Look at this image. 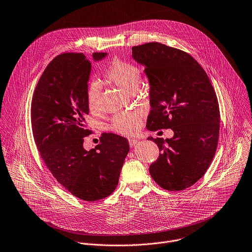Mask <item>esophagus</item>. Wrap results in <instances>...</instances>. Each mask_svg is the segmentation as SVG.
<instances>
[{
  "mask_svg": "<svg viewBox=\"0 0 252 252\" xmlns=\"http://www.w3.org/2000/svg\"><path fill=\"white\" fill-rule=\"evenodd\" d=\"M137 142H138L137 139H134V138H129L128 139V143H129L130 147H133L135 144H137Z\"/></svg>",
  "mask_w": 252,
  "mask_h": 252,
  "instance_id": "34e87169",
  "label": "esophagus"
}]
</instances>
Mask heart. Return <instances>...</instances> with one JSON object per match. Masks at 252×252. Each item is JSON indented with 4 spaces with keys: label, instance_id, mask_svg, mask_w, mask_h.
I'll use <instances>...</instances> for the list:
<instances>
[{
    "label": "heart",
    "instance_id": "obj_1",
    "mask_svg": "<svg viewBox=\"0 0 252 252\" xmlns=\"http://www.w3.org/2000/svg\"><path fill=\"white\" fill-rule=\"evenodd\" d=\"M105 78L123 90L133 93L139 86L141 72L135 64L114 60L110 63L104 72ZM101 88L98 82L89 85L86 92V102L91 114L97 115L101 111L100 102ZM143 112L140 110L125 111L117 114L112 122V128L122 134L130 135L139 130L142 126Z\"/></svg>",
    "mask_w": 252,
    "mask_h": 252
}]
</instances>
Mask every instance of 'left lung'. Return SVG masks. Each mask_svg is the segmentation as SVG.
Returning a JSON list of instances; mask_svg holds the SVG:
<instances>
[{
    "instance_id": "1",
    "label": "left lung",
    "mask_w": 252,
    "mask_h": 252,
    "mask_svg": "<svg viewBox=\"0 0 252 252\" xmlns=\"http://www.w3.org/2000/svg\"><path fill=\"white\" fill-rule=\"evenodd\" d=\"M132 58L144 65L150 83L147 129L171 128L172 138L149 137L159 147L149 167L164 189L184 190L208 170L220 131L215 90L202 66L188 53L159 42L132 47Z\"/></svg>"
}]
</instances>
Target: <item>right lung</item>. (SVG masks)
Returning <instances> with one entry per match:
<instances>
[{"label": "right lung", "mask_w": 252, "mask_h": 252, "mask_svg": "<svg viewBox=\"0 0 252 252\" xmlns=\"http://www.w3.org/2000/svg\"><path fill=\"white\" fill-rule=\"evenodd\" d=\"M107 53H93L100 61ZM91 63L83 53L57 56L42 73L31 102V126L36 147L53 177L84 201L103 199L116 189L129 151L126 138L102 133L87 151L86 92Z\"/></svg>", "instance_id": "1"}]
</instances>
